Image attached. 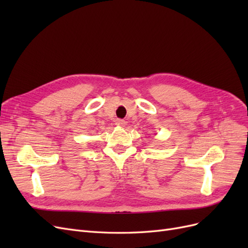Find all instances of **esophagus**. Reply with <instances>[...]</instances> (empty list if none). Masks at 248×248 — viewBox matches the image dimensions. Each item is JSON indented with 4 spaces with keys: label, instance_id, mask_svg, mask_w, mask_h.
Segmentation results:
<instances>
[{
    "label": "esophagus",
    "instance_id": "obj_1",
    "mask_svg": "<svg viewBox=\"0 0 248 248\" xmlns=\"http://www.w3.org/2000/svg\"><path fill=\"white\" fill-rule=\"evenodd\" d=\"M125 124H126V122L124 121V120H122V119H118V120H116V125H117V126H121V127H123V126H125Z\"/></svg>",
    "mask_w": 248,
    "mask_h": 248
}]
</instances>
